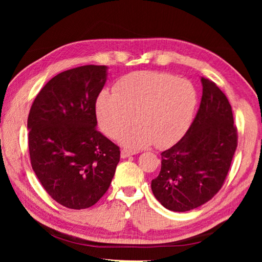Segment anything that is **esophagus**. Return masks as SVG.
Returning a JSON list of instances; mask_svg holds the SVG:
<instances>
[{
    "label": "esophagus",
    "instance_id": "esophagus-1",
    "mask_svg": "<svg viewBox=\"0 0 262 262\" xmlns=\"http://www.w3.org/2000/svg\"><path fill=\"white\" fill-rule=\"evenodd\" d=\"M136 154H139V151H133V150H128V149H122L121 150V158H127V157H129V156H133V155H136Z\"/></svg>",
    "mask_w": 262,
    "mask_h": 262
}]
</instances>
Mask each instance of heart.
Here are the masks:
<instances>
[{"instance_id": "1", "label": "heart", "mask_w": 262, "mask_h": 262, "mask_svg": "<svg viewBox=\"0 0 262 262\" xmlns=\"http://www.w3.org/2000/svg\"><path fill=\"white\" fill-rule=\"evenodd\" d=\"M199 104L194 84L159 72H136L122 77L115 92L103 90L96 99V117L106 135L120 136L129 148L156 143L165 148L178 142L192 125Z\"/></svg>"}]
</instances>
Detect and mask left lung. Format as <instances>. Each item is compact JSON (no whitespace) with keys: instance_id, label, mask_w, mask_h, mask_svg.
<instances>
[{"instance_id":"obj_1","label":"left lung","mask_w":262,"mask_h":262,"mask_svg":"<svg viewBox=\"0 0 262 262\" xmlns=\"http://www.w3.org/2000/svg\"><path fill=\"white\" fill-rule=\"evenodd\" d=\"M202 98L183 139L161 154L151 181L155 198L168 210L188 211L211 200L223 186L238 144L232 108L221 89L201 77Z\"/></svg>"}]
</instances>
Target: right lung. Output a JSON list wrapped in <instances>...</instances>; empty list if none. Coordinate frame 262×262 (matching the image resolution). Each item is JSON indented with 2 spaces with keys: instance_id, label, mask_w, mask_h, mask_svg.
<instances>
[{
  "instance_id": "add662e5",
  "label": "right lung",
  "mask_w": 262,
  "mask_h": 262,
  "mask_svg": "<svg viewBox=\"0 0 262 262\" xmlns=\"http://www.w3.org/2000/svg\"><path fill=\"white\" fill-rule=\"evenodd\" d=\"M106 66L57 74L35 97L28 118L35 176L50 196L69 209H85L108 189L120 149L97 129L96 99Z\"/></svg>"
}]
</instances>
